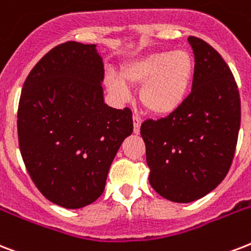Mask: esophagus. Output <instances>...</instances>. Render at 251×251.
Masks as SVG:
<instances>
[{
	"mask_svg": "<svg viewBox=\"0 0 251 251\" xmlns=\"http://www.w3.org/2000/svg\"><path fill=\"white\" fill-rule=\"evenodd\" d=\"M133 122H134V133L138 134L139 130H141V124H142V120H141L138 116H134Z\"/></svg>",
	"mask_w": 251,
	"mask_h": 251,
	"instance_id": "esophagus-1",
	"label": "esophagus"
}]
</instances>
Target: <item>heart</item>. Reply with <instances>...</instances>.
<instances>
[{
    "mask_svg": "<svg viewBox=\"0 0 251 251\" xmlns=\"http://www.w3.org/2000/svg\"><path fill=\"white\" fill-rule=\"evenodd\" d=\"M195 62L184 50L149 53L127 63L121 71V78L113 75L106 77L109 92L118 97L129 96L130 85H140L139 100L156 116L176 112L188 96L194 80Z\"/></svg>",
    "mask_w": 251,
    "mask_h": 251,
    "instance_id": "obj_1",
    "label": "heart"
}]
</instances>
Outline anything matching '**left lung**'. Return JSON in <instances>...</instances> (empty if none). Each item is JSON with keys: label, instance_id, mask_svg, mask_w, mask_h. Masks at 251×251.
I'll use <instances>...</instances> for the list:
<instances>
[{"label": "left lung", "instance_id": "left-lung-1", "mask_svg": "<svg viewBox=\"0 0 251 251\" xmlns=\"http://www.w3.org/2000/svg\"><path fill=\"white\" fill-rule=\"evenodd\" d=\"M192 91L166 118L141 125L149 181L170 201L191 202L213 191L232 166L241 125L236 80L221 55L196 36Z\"/></svg>", "mask_w": 251, "mask_h": 251}]
</instances>
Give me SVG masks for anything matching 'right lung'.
<instances>
[{
	"label": "right lung",
	"mask_w": 251,
	"mask_h": 251,
	"mask_svg": "<svg viewBox=\"0 0 251 251\" xmlns=\"http://www.w3.org/2000/svg\"><path fill=\"white\" fill-rule=\"evenodd\" d=\"M102 80L96 45L66 42L36 63L22 88V159L36 188L63 208L100 198L118 149L133 133L131 110L105 104Z\"/></svg>",
	"instance_id": "1"
}]
</instances>
